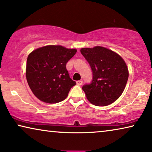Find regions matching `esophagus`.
<instances>
[{"instance_id": "obj_1", "label": "esophagus", "mask_w": 152, "mask_h": 152, "mask_svg": "<svg viewBox=\"0 0 152 152\" xmlns=\"http://www.w3.org/2000/svg\"><path fill=\"white\" fill-rule=\"evenodd\" d=\"M83 83V81L82 80H79L77 81V84L78 86H81Z\"/></svg>"}]
</instances>
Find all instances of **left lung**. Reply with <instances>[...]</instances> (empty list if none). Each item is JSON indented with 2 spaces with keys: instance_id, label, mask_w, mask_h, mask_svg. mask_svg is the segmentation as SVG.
Wrapping results in <instances>:
<instances>
[{
  "instance_id": "1",
  "label": "left lung",
  "mask_w": 152,
  "mask_h": 152,
  "mask_svg": "<svg viewBox=\"0 0 152 152\" xmlns=\"http://www.w3.org/2000/svg\"><path fill=\"white\" fill-rule=\"evenodd\" d=\"M80 52L92 71L91 83L82 87L88 100L96 106L113 103L122 94L128 79L124 60L103 47L82 48Z\"/></svg>"
}]
</instances>
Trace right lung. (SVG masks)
Returning <instances> with one entry per match:
<instances>
[{
	"mask_svg": "<svg viewBox=\"0 0 152 152\" xmlns=\"http://www.w3.org/2000/svg\"><path fill=\"white\" fill-rule=\"evenodd\" d=\"M75 49L61 45H47L34 50L27 58L26 76L35 96L47 103H56L67 97L76 82L70 78L67 62Z\"/></svg>",
	"mask_w": 152,
	"mask_h": 152,
	"instance_id": "add662e5",
	"label": "right lung"
}]
</instances>
